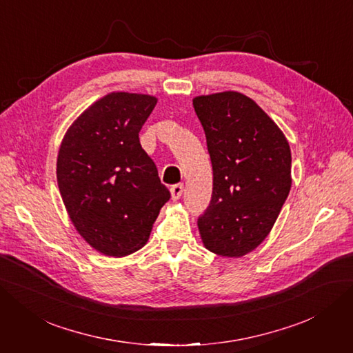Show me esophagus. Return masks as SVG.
Masks as SVG:
<instances>
[{"label": "esophagus", "instance_id": "obj_1", "mask_svg": "<svg viewBox=\"0 0 353 353\" xmlns=\"http://www.w3.org/2000/svg\"><path fill=\"white\" fill-rule=\"evenodd\" d=\"M183 193H184V185L183 184H175V185H172V188H170V194H172V200L181 199Z\"/></svg>", "mask_w": 353, "mask_h": 353}]
</instances>
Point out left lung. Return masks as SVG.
I'll list each match as a JSON object with an SVG mask.
<instances>
[{"label": "left lung", "instance_id": "left-lung-1", "mask_svg": "<svg viewBox=\"0 0 353 353\" xmlns=\"http://www.w3.org/2000/svg\"><path fill=\"white\" fill-rule=\"evenodd\" d=\"M213 169L212 199L197 225L206 249L243 256L268 236L292 187L284 134L258 104L236 91L193 100Z\"/></svg>", "mask_w": 353, "mask_h": 353}]
</instances>
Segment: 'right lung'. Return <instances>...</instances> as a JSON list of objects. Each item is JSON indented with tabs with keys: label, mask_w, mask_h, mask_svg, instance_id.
I'll list each match as a JSON object with an SVG mask.
<instances>
[{
	"label": "right lung",
	"mask_w": 353,
	"mask_h": 353,
	"mask_svg": "<svg viewBox=\"0 0 353 353\" xmlns=\"http://www.w3.org/2000/svg\"><path fill=\"white\" fill-rule=\"evenodd\" d=\"M157 99L112 92L85 110L63 138L57 184L81 236L108 256L131 254L147 243L170 199L140 134Z\"/></svg>",
	"instance_id": "add662e5"
}]
</instances>
